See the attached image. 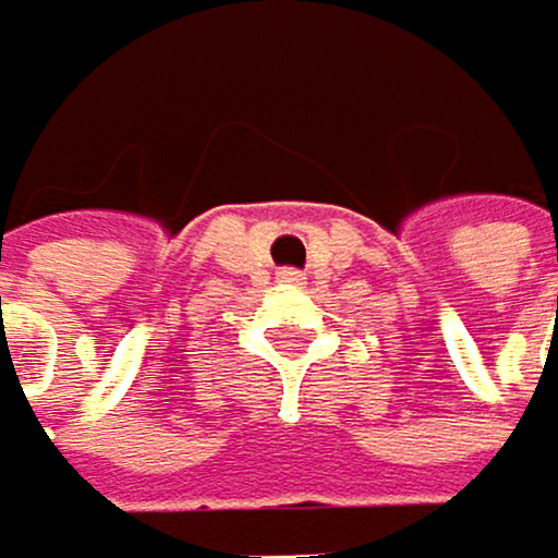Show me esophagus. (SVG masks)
<instances>
[{
    "label": "esophagus",
    "mask_w": 558,
    "mask_h": 558,
    "mask_svg": "<svg viewBox=\"0 0 558 558\" xmlns=\"http://www.w3.org/2000/svg\"><path fill=\"white\" fill-rule=\"evenodd\" d=\"M284 281H298V274L291 270V274H284Z\"/></svg>",
    "instance_id": "obj_1"
}]
</instances>
